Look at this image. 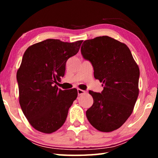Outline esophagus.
Masks as SVG:
<instances>
[{
    "mask_svg": "<svg viewBox=\"0 0 158 158\" xmlns=\"http://www.w3.org/2000/svg\"><path fill=\"white\" fill-rule=\"evenodd\" d=\"M77 93H78V95H83V94H85V93H86V91H85V90L78 89H77Z\"/></svg>",
    "mask_w": 158,
    "mask_h": 158,
    "instance_id": "esophagus-1",
    "label": "esophagus"
}]
</instances>
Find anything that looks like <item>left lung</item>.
<instances>
[{
	"mask_svg": "<svg viewBox=\"0 0 158 158\" xmlns=\"http://www.w3.org/2000/svg\"><path fill=\"white\" fill-rule=\"evenodd\" d=\"M81 52L104 86L101 93L89 91L93 104L85 113L87 118L101 132L118 129L132 114L137 100L139 66L127 45L109 36L85 40Z\"/></svg>",
	"mask_w": 158,
	"mask_h": 158,
	"instance_id": "1",
	"label": "left lung"
}]
</instances>
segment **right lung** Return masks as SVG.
I'll use <instances>...</instances> for the list:
<instances>
[{
  "label": "right lung",
  "instance_id": "1",
  "mask_svg": "<svg viewBox=\"0 0 158 158\" xmlns=\"http://www.w3.org/2000/svg\"><path fill=\"white\" fill-rule=\"evenodd\" d=\"M83 40L64 42L47 39L29 47L17 73L19 104L32 127L51 134L65 123L77 98L75 89H58L67 60L78 53Z\"/></svg>",
  "mask_w": 158,
  "mask_h": 158
}]
</instances>
